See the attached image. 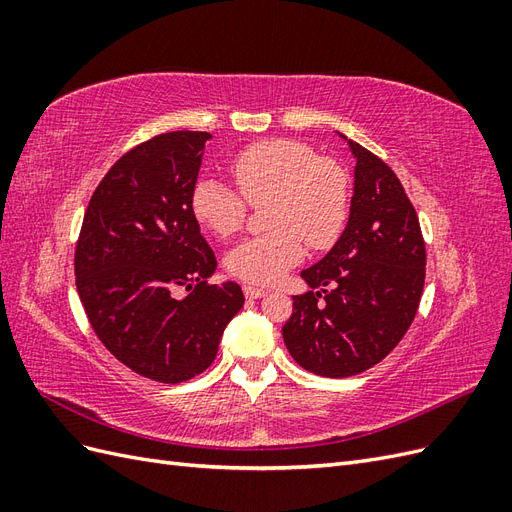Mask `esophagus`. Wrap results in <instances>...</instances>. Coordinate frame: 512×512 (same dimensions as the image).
I'll use <instances>...</instances> for the list:
<instances>
[{
  "label": "esophagus",
  "mask_w": 512,
  "mask_h": 512,
  "mask_svg": "<svg viewBox=\"0 0 512 512\" xmlns=\"http://www.w3.org/2000/svg\"><path fill=\"white\" fill-rule=\"evenodd\" d=\"M243 292H245L247 299H262V297H265V294H267V290L256 288V286H245Z\"/></svg>",
  "instance_id": "esophagus-1"
}]
</instances>
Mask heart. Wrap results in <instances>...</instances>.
I'll use <instances>...</instances> for the list:
<instances>
[{
  "label": "heart",
  "instance_id": "heart-1",
  "mask_svg": "<svg viewBox=\"0 0 512 512\" xmlns=\"http://www.w3.org/2000/svg\"><path fill=\"white\" fill-rule=\"evenodd\" d=\"M241 195L218 179H198L190 194L196 222L220 239L245 226L247 205L267 209L269 235L235 247L226 258L230 275L271 286L299 265L305 243L329 250L342 237L350 213V179L331 158L294 138H265L241 149L230 162Z\"/></svg>",
  "mask_w": 512,
  "mask_h": 512
}]
</instances>
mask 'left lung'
<instances>
[{
    "label": "left lung",
    "mask_w": 512,
    "mask_h": 512,
    "mask_svg": "<svg viewBox=\"0 0 512 512\" xmlns=\"http://www.w3.org/2000/svg\"><path fill=\"white\" fill-rule=\"evenodd\" d=\"M348 145L356 160L348 224L301 271L312 290L292 297L282 329L292 359L324 378L380 363L410 329L425 286V241L404 185L374 153Z\"/></svg>",
    "instance_id": "1"
}]
</instances>
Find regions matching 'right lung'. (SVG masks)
I'll use <instances>...</instances> for the list:
<instances>
[{
    "label": "right lung",
    "instance_id": "obj_1",
    "mask_svg": "<svg viewBox=\"0 0 512 512\" xmlns=\"http://www.w3.org/2000/svg\"><path fill=\"white\" fill-rule=\"evenodd\" d=\"M209 132H166L104 175L74 252L76 290L104 348L149 380L185 382L213 363L243 307L235 282L209 284L218 260L190 209ZM175 287L189 294L177 300Z\"/></svg>",
    "mask_w": 512,
    "mask_h": 512
}]
</instances>
